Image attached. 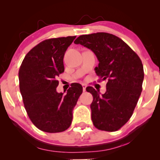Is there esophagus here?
Here are the masks:
<instances>
[{
  "instance_id": "34e87169",
  "label": "esophagus",
  "mask_w": 160,
  "mask_h": 160,
  "mask_svg": "<svg viewBox=\"0 0 160 160\" xmlns=\"http://www.w3.org/2000/svg\"><path fill=\"white\" fill-rule=\"evenodd\" d=\"M82 87H83V91L85 92L86 91V87H87V85L85 84H82Z\"/></svg>"
}]
</instances>
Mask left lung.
Listing matches in <instances>:
<instances>
[{"label": "left lung", "mask_w": 160, "mask_h": 160, "mask_svg": "<svg viewBox=\"0 0 160 160\" xmlns=\"http://www.w3.org/2000/svg\"><path fill=\"white\" fill-rule=\"evenodd\" d=\"M74 43L95 53L99 61L95 73L100 80H107L102 95L92 87L86 88L93 96V124L108 132L119 130L132 117L141 95L144 78L141 59L121 38L107 32L82 35Z\"/></svg>", "instance_id": "8db88e82"}]
</instances>
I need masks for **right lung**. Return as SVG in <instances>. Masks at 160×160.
Instances as JSON below:
<instances>
[{
  "instance_id": "right-lung-1",
  "label": "right lung",
  "mask_w": 160,
  "mask_h": 160,
  "mask_svg": "<svg viewBox=\"0 0 160 160\" xmlns=\"http://www.w3.org/2000/svg\"><path fill=\"white\" fill-rule=\"evenodd\" d=\"M76 36L41 41L26 54L19 71V89L30 119L43 132L66 130L73 119V109L83 92L73 83L67 94L58 93V78L64 72L63 58Z\"/></svg>"
}]
</instances>
